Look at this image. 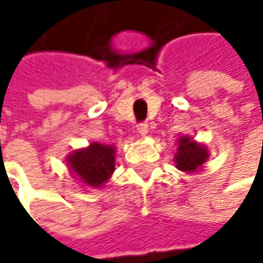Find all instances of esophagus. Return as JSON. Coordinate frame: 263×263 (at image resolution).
Instances as JSON below:
<instances>
[{
	"label": "esophagus",
	"instance_id": "esophagus-1",
	"mask_svg": "<svg viewBox=\"0 0 263 263\" xmlns=\"http://www.w3.org/2000/svg\"><path fill=\"white\" fill-rule=\"evenodd\" d=\"M138 134L141 135V137H146L147 135V132H149V126H147V123H141V125H138Z\"/></svg>",
	"mask_w": 263,
	"mask_h": 263
}]
</instances>
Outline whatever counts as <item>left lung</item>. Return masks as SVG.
Returning a JSON list of instances; mask_svg holds the SVG:
<instances>
[{
  "label": "left lung",
  "instance_id": "8db88e82",
  "mask_svg": "<svg viewBox=\"0 0 263 263\" xmlns=\"http://www.w3.org/2000/svg\"><path fill=\"white\" fill-rule=\"evenodd\" d=\"M209 160V149L205 144L198 143L189 135L177 140V152L174 157L175 167L185 174L199 172L202 164Z\"/></svg>",
  "mask_w": 263,
  "mask_h": 263
}]
</instances>
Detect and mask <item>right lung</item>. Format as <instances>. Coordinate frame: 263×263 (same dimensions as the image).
I'll return each instance as SVG.
<instances>
[{"label": "right lung", "instance_id": "obj_1", "mask_svg": "<svg viewBox=\"0 0 263 263\" xmlns=\"http://www.w3.org/2000/svg\"><path fill=\"white\" fill-rule=\"evenodd\" d=\"M67 166L82 185L100 189L116 171V146L92 141L67 155Z\"/></svg>", "mask_w": 263, "mask_h": 263}]
</instances>
